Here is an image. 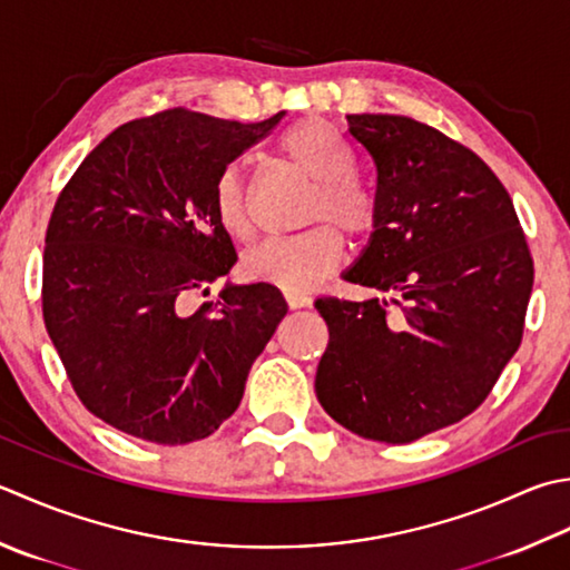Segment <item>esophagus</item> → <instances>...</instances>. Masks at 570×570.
Segmentation results:
<instances>
[{
	"instance_id": "obj_1",
	"label": "esophagus",
	"mask_w": 570,
	"mask_h": 570,
	"mask_svg": "<svg viewBox=\"0 0 570 570\" xmlns=\"http://www.w3.org/2000/svg\"><path fill=\"white\" fill-rule=\"evenodd\" d=\"M288 308H306L311 306V296L304 292H286Z\"/></svg>"
}]
</instances>
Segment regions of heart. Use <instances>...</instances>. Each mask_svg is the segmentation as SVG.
Returning <instances> with one entry per match:
<instances>
[{"instance_id":"1","label":"heart","mask_w":570,"mask_h":570,"mask_svg":"<svg viewBox=\"0 0 570 570\" xmlns=\"http://www.w3.org/2000/svg\"><path fill=\"white\" fill-rule=\"evenodd\" d=\"M278 153L301 175L314 180L304 209L306 225L296 237L266 239L244 254L242 272L252 282H266L282 292H311L343 262V239L365 242L375 232L377 207L371 193L355 180V153L341 132L321 118H304L278 140ZM212 209L219 227L234 239L254 232L249 185L237 163L222 167L212 185Z\"/></svg>"}]
</instances>
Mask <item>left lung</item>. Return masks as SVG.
Returning a JSON list of instances; mask_svg holds the SVG:
<instances>
[{"instance_id":"left-lung-1","label":"left lung","mask_w":570,"mask_h":570,"mask_svg":"<svg viewBox=\"0 0 570 570\" xmlns=\"http://www.w3.org/2000/svg\"><path fill=\"white\" fill-rule=\"evenodd\" d=\"M375 167L377 225L345 282L323 296L328 348L316 397L365 440L405 444L484 403L517 353L533 259L507 187L462 142L407 116H348Z\"/></svg>"}]
</instances>
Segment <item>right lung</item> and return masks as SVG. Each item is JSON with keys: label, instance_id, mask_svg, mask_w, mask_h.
<instances>
[{"label": "right lung", "instance_id": "obj_1", "mask_svg": "<svg viewBox=\"0 0 570 570\" xmlns=\"http://www.w3.org/2000/svg\"><path fill=\"white\" fill-rule=\"evenodd\" d=\"M282 118L170 108L122 122L56 199L43 323L78 400L110 428L173 448L239 407L286 301L272 284L227 286L197 311L187 301L237 262L212 209L215 177Z\"/></svg>", "mask_w": 570, "mask_h": 570}]
</instances>
